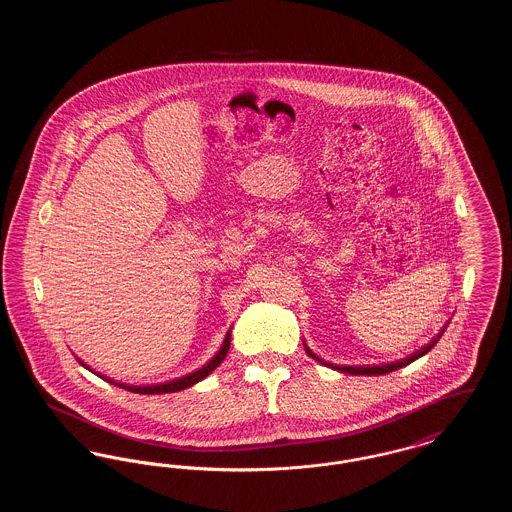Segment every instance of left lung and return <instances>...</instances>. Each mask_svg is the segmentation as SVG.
<instances>
[{
  "mask_svg": "<svg viewBox=\"0 0 512 512\" xmlns=\"http://www.w3.org/2000/svg\"><path fill=\"white\" fill-rule=\"evenodd\" d=\"M439 338H441V334H439L438 338L434 341H430L426 347H422L420 351H416L414 355L411 357H407V359H403V361H397V363H391V365H382V366H336V365H328V363H324V361H320L315 353H311V349H307V353L313 357V359H317L320 361L322 365L332 366V368H336V370H340V372H347V374H361V376H378V374H388V372H393V370H397V368H403V366L411 365L413 361H416L418 357H422V355H426L436 343H438Z\"/></svg>",
  "mask_w": 512,
  "mask_h": 512,
  "instance_id": "1",
  "label": "left lung"
}]
</instances>
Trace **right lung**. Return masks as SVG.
Segmentation results:
<instances>
[{
    "mask_svg": "<svg viewBox=\"0 0 512 512\" xmlns=\"http://www.w3.org/2000/svg\"><path fill=\"white\" fill-rule=\"evenodd\" d=\"M228 349H230V332L226 334V340L222 343L219 353H217V355H215L207 365L203 366V368H199V370H195L192 374H188V376H182V378H178V380L167 382V384H157V386H126V384H117V382H113V380H109V378H105V376H101V378H103V380H107V382H111V384L121 386L124 390L132 391V393H144V395H153V393H172V391L186 390V388H190V386L197 384L199 380H203L205 376H209V374H211V372H213V370H215V368L224 361V357H226ZM86 368H88V366H86Z\"/></svg>",
    "mask_w": 512,
    "mask_h": 512,
    "instance_id": "obj_1",
    "label": "right lung"
}]
</instances>
